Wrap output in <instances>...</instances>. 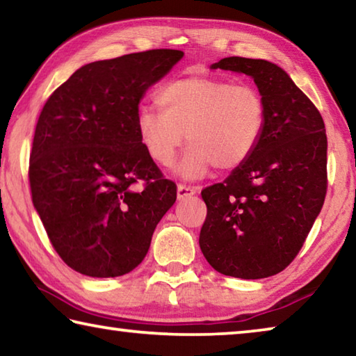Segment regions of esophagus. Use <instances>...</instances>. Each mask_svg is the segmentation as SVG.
Wrapping results in <instances>:
<instances>
[{"mask_svg": "<svg viewBox=\"0 0 356 356\" xmlns=\"http://www.w3.org/2000/svg\"><path fill=\"white\" fill-rule=\"evenodd\" d=\"M197 191V186H191L186 184H179L177 185V197L179 200H185V197L193 196Z\"/></svg>", "mask_w": 356, "mask_h": 356, "instance_id": "esophagus-1", "label": "esophagus"}]
</instances>
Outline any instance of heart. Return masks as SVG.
<instances>
[{"instance_id":"1","label":"heart","mask_w":356,"mask_h":356,"mask_svg":"<svg viewBox=\"0 0 356 356\" xmlns=\"http://www.w3.org/2000/svg\"><path fill=\"white\" fill-rule=\"evenodd\" d=\"M163 110L140 106L136 130L144 150L156 165L171 166L186 143L182 174L202 177L218 166L238 170L261 144L268 110L264 95L251 84L215 76H182L160 88Z\"/></svg>"}]
</instances>
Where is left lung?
I'll return each instance as SVG.
<instances>
[{
	"label": "left lung",
	"mask_w": 356,
	"mask_h": 356,
	"mask_svg": "<svg viewBox=\"0 0 356 356\" xmlns=\"http://www.w3.org/2000/svg\"><path fill=\"white\" fill-rule=\"evenodd\" d=\"M212 69L252 76L267 104V129L254 155L201 191L207 206L200 246L222 275L261 280L291 264L327 195V134L321 113L284 70L231 56Z\"/></svg>",
	"instance_id": "1"
}]
</instances>
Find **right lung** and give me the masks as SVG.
I'll return each mask as SVG.
<instances>
[{
	"label": "right lung",
	"mask_w": 356,
	"mask_h": 356,
	"mask_svg": "<svg viewBox=\"0 0 356 356\" xmlns=\"http://www.w3.org/2000/svg\"><path fill=\"white\" fill-rule=\"evenodd\" d=\"M182 56L160 48L86 64L42 108L31 197L53 248L78 273L131 272L176 202L177 186L144 150L135 119L146 89Z\"/></svg>",
	"instance_id": "obj_1"
}]
</instances>
